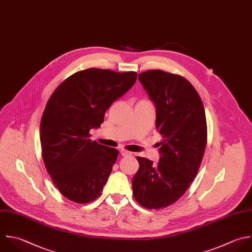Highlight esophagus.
I'll use <instances>...</instances> for the list:
<instances>
[{
    "label": "esophagus",
    "instance_id": "34e87169",
    "mask_svg": "<svg viewBox=\"0 0 252 252\" xmlns=\"http://www.w3.org/2000/svg\"><path fill=\"white\" fill-rule=\"evenodd\" d=\"M120 154H121V156H123V157H131V156H132V153H131V152H128V151H125V150H121V151H120Z\"/></svg>",
    "mask_w": 252,
    "mask_h": 252
}]
</instances>
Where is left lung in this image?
Listing matches in <instances>:
<instances>
[{
	"label": "left lung",
	"mask_w": 252,
	"mask_h": 252,
	"mask_svg": "<svg viewBox=\"0 0 252 252\" xmlns=\"http://www.w3.org/2000/svg\"><path fill=\"white\" fill-rule=\"evenodd\" d=\"M138 80L156 106V128L162 139L157 164L137 157L133 195L143 207L158 210L176 202L198 172L207 143L205 109L197 91L178 75L150 70Z\"/></svg>",
	"instance_id": "8db88e82"
}]
</instances>
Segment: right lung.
Segmentation results:
<instances>
[{
  "label": "right lung",
  "mask_w": 252,
  "mask_h": 252,
  "mask_svg": "<svg viewBox=\"0 0 252 252\" xmlns=\"http://www.w3.org/2000/svg\"><path fill=\"white\" fill-rule=\"evenodd\" d=\"M137 73L91 68L66 79L52 94L40 122L46 169L69 200H95L111 173L118 151L92 142L105 111L135 84Z\"/></svg>",
  "instance_id": "right-lung-1"
}]
</instances>
